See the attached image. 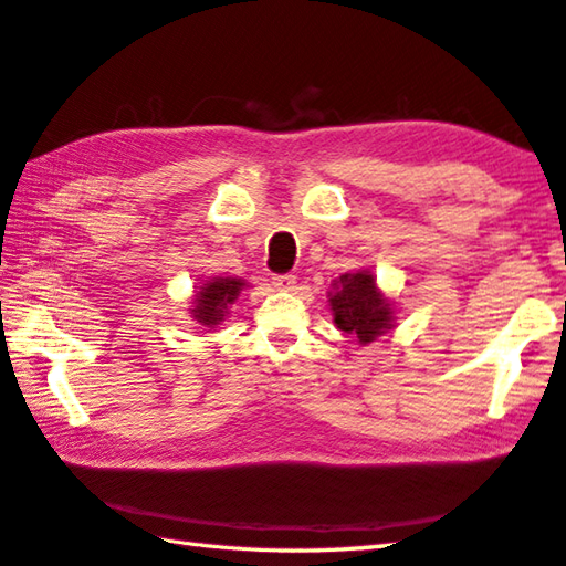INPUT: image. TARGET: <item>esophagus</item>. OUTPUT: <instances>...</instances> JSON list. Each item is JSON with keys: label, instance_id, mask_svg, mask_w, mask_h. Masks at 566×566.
<instances>
[{"label": "esophagus", "instance_id": "34e87169", "mask_svg": "<svg viewBox=\"0 0 566 566\" xmlns=\"http://www.w3.org/2000/svg\"><path fill=\"white\" fill-rule=\"evenodd\" d=\"M273 285L277 291H293L295 289V275H291V273L273 275Z\"/></svg>", "mask_w": 566, "mask_h": 566}]
</instances>
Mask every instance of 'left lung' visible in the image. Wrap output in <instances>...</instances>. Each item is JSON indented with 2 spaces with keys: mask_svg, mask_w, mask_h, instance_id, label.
<instances>
[{
  "mask_svg": "<svg viewBox=\"0 0 566 566\" xmlns=\"http://www.w3.org/2000/svg\"><path fill=\"white\" fill-rule=\"evenodd\" d=\"M333 321L343 333L353 335L360 345H368L395 323L392 303L385 298L370 271L345 273L333 283L328 293Z\"/></svg>",
  "mask_w": 566,
  "mask_h": 566,
  "instance_id": "8db88e82",
  "label": "left lung"
}]
</instances>
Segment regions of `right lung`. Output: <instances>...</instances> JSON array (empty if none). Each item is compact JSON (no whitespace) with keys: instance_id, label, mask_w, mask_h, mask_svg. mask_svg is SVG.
Segmentation results:
<instances>
[{"instance_id":"1","label":"right lung","mask_w":566,"mask_h":566,"mask_svg":"<svg viewBox=\"0 0 566 566\" xmlns=\"http://www.w3.org/2000/svg\"><path fill=\"white\" fill-rule=\"evenodd\" d=\"M243 285L245 281H241V277H211V281H206L198 289L191 305L193 321L198 325H206V328H213L226 318L228 305L235 303Z\"/></svg>"}]
</instances>
